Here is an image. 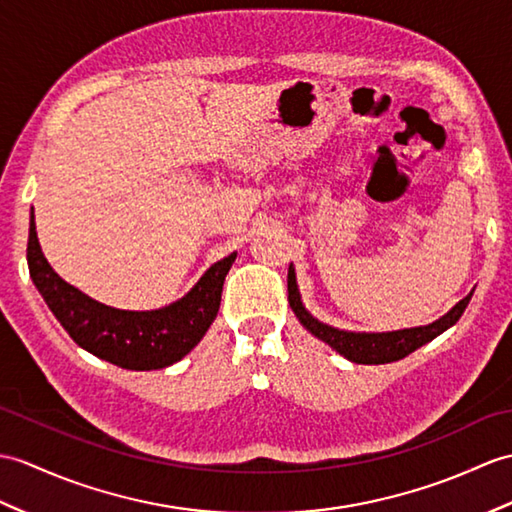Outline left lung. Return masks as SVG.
<instances>
[{
	"mask_svg": "<svg viewBox=\"0 0 512 512\" xmlns=\"http://www.w3.org/2000/svg\"><path fill=\"white\" fill-rule=\"evenodd\" d=\"M471 296H473V290L465 296V299L451 307L445 316L423 327H410V329H397V331H347V329L331 327L327 323H320L318 318H314L305 310L301 292H299V283H296L294 266L290 264L288 268V301H290L292 312L296 314V318H299V323L310 331L312 336L329 344V347L336 353H340L342 358H347L349 362H355V364H388V362L403 360L412 351L423 347V344L432 342L436 336H441L449 327H454L458 323V318L462 316V312L467 310Z\"/></svg>",
	"mask_w": 512,
	"mask_h": 512,
	"instance_id": "left-lung-1",
	"label": "left lung"
}]
</instances>
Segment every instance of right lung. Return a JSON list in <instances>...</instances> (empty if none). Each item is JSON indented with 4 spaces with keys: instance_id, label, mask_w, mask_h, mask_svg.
<instances>
[{
    "instance_id": "right-lung-1",
    "label": "right lung",
    "mask_w": 512,
    "mask_h": 512,
    "mask_svg": "<svg viewBox=\"0 0 512 512\" xmlns=\"http://www.w3.org/2000/svg\"><path fill=\"white\" fill-rule=\"evenodd\" d=\"M235 257L231 253L216 261L183 299L159 310H117L56 275L41 251L34 211L30 216L28 268L43 301L80 349L128 371L172 366L196 347L218 316L222 285Z\"/></svg>"
}]
</instances>
